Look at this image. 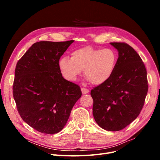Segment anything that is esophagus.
<instances>
[{
	"instance_id": "1",
	"label": "esophagus",
	"mask_w": 160,
	"mask_h": 160,
	"mask_svg": "<svg viewBox=\"0 0 160 160\" xmlns=\"http://www.w3.org/2000/svg\"><path fill=\"white\" fill-rule=\"evenodd\" d=\"M81 91H82V94H83V95L87 94V93H88L89 92V90L88 89H86V88H82L81 89Z\"/></svg>"
}]
</instances>
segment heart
Instances as JSON below:
<instances>
[{
  "mask_svg": "<svg viewBox=\"0 0 160 160\" xmlns=\"http://www.w3.org/2000/svg\"><path fill=\"white\" fill-rule=\"evenodd\" d=\"M117 55L111 48H96L86 46L72 52L71 58L63 56L59 67L63 77L76 81L84 70L86 78L94 85H100L111 77L117 63Z\"/></svg>",
  "mask_w": 160,
  "mask_h": 160,
  "instance_id": "obj_1",
  "label": "heart"
}]
</instances>
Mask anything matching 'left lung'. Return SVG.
<instances>
[{
    "instance_id": "obj_1",
    "label": "left lung",
    "mask_w": 160,
    "mask_h": 160,
    "mask_svg": "<svg viewBox=\"0 0 160 160\" xmlns=\"http://www.w3.org/2000/svg\"><path fill=\"white\" fill-rule=\"evenodd\" d=\"M118 50L114 71L91 91L96 122L108 131H119L139 115L148 92L147 70L137 52L125 43H110Z\"/></svg>"
}]
</instances>
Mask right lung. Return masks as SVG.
Masks as SVG:
<instances>
[{"instance_id":"1","label":"right lung","mask_w":160,"mask_h":160,"mask_svg":"<svg viewBox=\"0 0 160 160\" xmlns=\"http://www.w3.org/2000/svg\"><path fill=\"white\" fill-rule=\"evenodd\" d=\"M74 40L39 41L16 65L13 96L22 120L47 134L60 132L82 96L80 88L62 77L59 60Z\"/></svg>"}]
</instances>
